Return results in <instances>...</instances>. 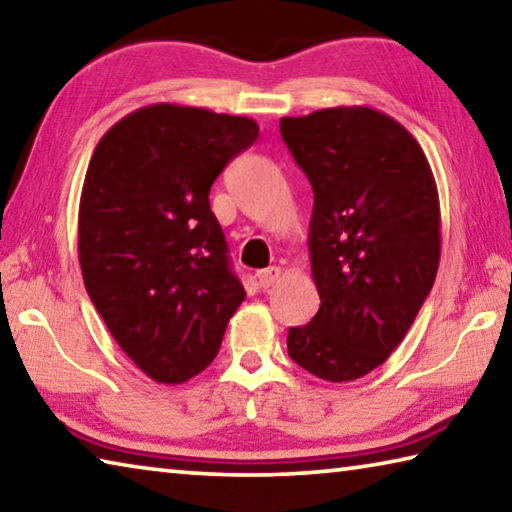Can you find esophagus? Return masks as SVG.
I'll return each instance as SVG.
<instances>
[{
    "mask_svg": "<svg viewBox=\"0 0 512 512\" xmlns=\"http://www.w3.org/2000/svg\"><path fill=\"white\" fill-rule=\"evenodd\" d=\"M280 277H282L280 266H268V268H262V271H257V282L262 289L273 287L275 282H280Z\"/></svg>",
    "mask_w": 512,
    "mask_h": 512,
    "instance_id": "34e87169",
    "label": "esophagus"
}]
</instances>
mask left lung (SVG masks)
I'll return each instance as SVG.
<instances>
[{
	"mask_svg": "<svg viewBox=\"0 0 512 512\" xmlns=\"http://www.w3.org/2000/svg\"><path fill=\"white\" fill-rule=\"evenodd\" d=\"M314 189L309 257L320 307L289 329V357L332 384L381 366L413 325L440 262V203L427 155L368 106L282 117Z\"/></svg>",
	"mask_w": 512,
	"mask_h": 512,
	"instance_id": "1",
	"label": "left lung"
}]
</instances>
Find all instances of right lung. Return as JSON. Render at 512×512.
<instances>
[{"instance_id": "1", "label": "right lung", "mask_w": 512, "mask_h": 512, "mask_svg": "<svg viewBox=\"0 0 512 512\" xmlns=\"http://www.w3.org/2000/svg\"><path fill=\"white\" fill-rule=\"evenodd\" d=\"M257 137L255 119L153 103L92 153L79 205L83 282L112 339L158 384L210 366L246 298L210 189Z\"/></svg>"}]
</instances>
